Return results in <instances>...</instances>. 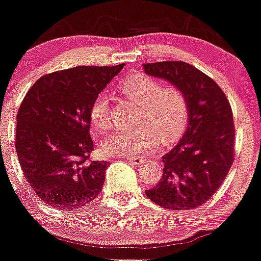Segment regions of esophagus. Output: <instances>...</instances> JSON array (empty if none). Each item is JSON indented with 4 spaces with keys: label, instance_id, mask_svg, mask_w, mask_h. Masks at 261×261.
<instances>
[{
    "label": "esophagus",
    "instance_id": "34e87169",
    "mask_svg": "<svg viewBox=\"0 0 261 261\" xmlns=\"http://www.w3.org/2000/svg\"><path fill=\"white\" fill-rule=\"evenodd\" d=\"M127 160L131 163V164H135V165H140V164H143L144 162H146L145 158H140V156L127 158Z\"/></svg>",
    "mask_w": 261,
    "mask_h": 261
}]
</instances>
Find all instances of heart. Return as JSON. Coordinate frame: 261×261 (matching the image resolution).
<instances>
[{
    "label": "heart",
    "mask_w": 261,
    "mask_h": 261,
    "mask_svg": "<svg viewBox=\"0 0 261 261\" xmlns=\"http://www.w3.org/2000/svg\"><path fill=\"white\" fill-rule=\"evenodd\" d=\"M120 92L125 98L138 105L136 127L107 136L101 144V150L106 155H139L154 149L158 139L164 144L173 143L184 133L189 118V102L179 86H163L155 78L136 73L121 82ZM89 117L97 131L109 130L111 110L106 93L96 97Z\"/></svg>",
    "instance_id": "b5f03b06"
}]
</instances>
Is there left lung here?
<instances>
[{"label":"left lung","mask_w":261,"mask_h":261,"mask_svg":"<svg viewBox=\"0 0 261 261\" xmlns=\"http://www.w3.org/2000/svg\"><path fill=\"white\" fill-rule=\"evenodd\" d=\"M146 74L177 84L189 102L188 127L163 156L162 179L145 192L167 210H193L216 193L235 158V125L227 97L217 83L186 62L144 64Z\"/></svg>","instance_id":"obj_1"}]
</instances>
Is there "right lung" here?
<instances>
[{"mask_svg":"<svg viewBox=\"0 0 261 261\" xmlns=\"http://www.w3.org/2000/svg\"><path fill=\"white\" fill-rule=\"evenodd\" d=\"M125 67H81L43 75L17 111L16 147L26 180L46 204L78 211L102 191L106 162L91 160L92 103Z\"/></svg>","mask_w":261,"mask_h":261,"instance_id":"add662e5","label":"right lung"}]
</instances>
